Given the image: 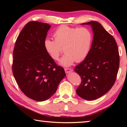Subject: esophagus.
<instances>
[{
    "mask_svg": "<svg viewBox=\"0 0 127 127\" xmlns=\"http://www.w3.org/2000/svg\"><path fill=\"white\" fill-rule=\"evenodd\" d=\"M64 70H65L66 73H69L72 72L73 71V69L69 68H64Z\"/></svg>",
    "mask_w": 127,
    "mask_h": 127,
    "instance_id": "obj_1",
    "label": "esophagus"
}]
</instances>
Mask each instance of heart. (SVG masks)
<instances>
[{
	"label": "heart",
	"instance_id": "obj_1",
	"mask_svg": "<svg viewBox=\"0 0 127 127\" xmlns=\"http://www.w3.org/2000/svg\"><path fill=\"white\" fill-rule=\"evenodd\" d=\"M53 37L54 40H45V49L51 58L57 61L64 48L65 54L60 61V63L64 66H69L75 61L78 63L84 60L92 42V33L86 27L62 25L54 32Z\"/></svg>",
	"mask_w": 127,
	"mask_h": 127
}]
</instances>
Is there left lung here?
<instances>
[{"label": "left lung", "mask_w": 127, "mask_h": 127, "mask_svg": "<svg viewBox=\"0 0 127 127\" xmlns=\"http://www.w3.org/2000/svg\"><path fill=\"white\" fill-rule=\"evenodd\" d=\"M90 25L94 33L91 48L74 71L81 78L76 92L81 98L93 100L107 93L114 84L119 66V54L115 38L96 21Z\"/></svg>", "instance_id": "8db88e82"}]
</instances>
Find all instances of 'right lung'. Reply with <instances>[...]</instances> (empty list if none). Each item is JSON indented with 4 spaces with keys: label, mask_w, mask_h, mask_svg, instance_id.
<instances>
[{
    "label": "right lung",
    "mask_w": 127,
    "mask_h": 127,
    "mask_svg": "<svg viewBox=\"0 0 127 127\" xmlns=\"http://www.w3.org/2000/svg\"><path fill=\"white\" fill-rule=\"evenodd\" d=\"M50 28L46 23L28 22L19 34L13 53L12 72L17 85L26 96L37 101L53 95L65 76L64 68L44 48Z\"/></svg>",
    "instance_id": "1"
}]
</instances>
